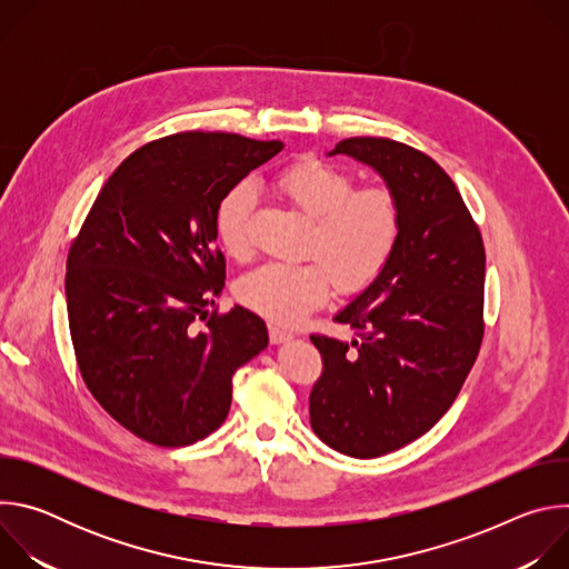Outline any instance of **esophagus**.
Here are the masks:
<instances>
[{
  "mask_svg": "<svg viewBox=\"0 0 569 569\" xmlns=\"http://www.w3.org/2000/svg\"><path fill=\"white\" fill-rule=\"evenodd\" d=\"M288 340H292V333H290V331L279 329V327H270V342H272V345H283V342H288Z\"/></svg>",
  "mask_w": 569,
  "mask_h": 569,
  "instance_id": "34e87169",
  "label": "esophagus"
}]
</instances>
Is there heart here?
Instances as JSON below:
<instances>
[{"label": "heart", "mask_w": 569, "mask_h": 569, "mask_svg": "<svg viewBox=\"0 0 569 569\" xmlns=\"http://www.w3.org/2000/svg\"><path fill=\"white\" fill-rule=\"evenodd\" d=\"M277 193L312 220L301 266L266 263L238 281L242 306L270 321L292 327L329 297L331 279L340 292L367 288L389 263L398 233L400 209L385 187L353 191V180L327 161L306 157L274 180ZM252 184H236L220 202L216 231L222 250L242 259L250 252Z\"/></svg>", "instance_id": "obj_1"}]
</instances>
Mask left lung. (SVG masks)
<instances>
[{
    "label": "left lung",
    "mask_w": 569,
    "mask_h": 569,
    "mask_svg": "<svg viewBox=\"0 0 569 569\" xmlns=\"http://www.w3.org/2000/svg\"><path fill=\"white\" fill-rule=\"evenodd\" d=\"M329 154L373 169L400 209L385 270L338 310L351 342L310 336L323 371L310 426L329 448L371 459L426 435L455 402L483 323V242L455 182L426 152L351 137Z\"/></svg>",
    "instance_id": "left-lung-1"
}]
</instances>
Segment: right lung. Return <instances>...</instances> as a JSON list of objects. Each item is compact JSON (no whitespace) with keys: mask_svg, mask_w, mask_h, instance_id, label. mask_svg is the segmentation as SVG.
<instances>
[{"mask_svg":"<svg viewBox=\"0 0 569 569\" xmlns=\"http://www.w3.org/2000/svg\"><path fill=\"white\" fill-rule=\"evenodd\" d=\"M283 148L227 132H180L126 157L67 257V315L78 369L101 408L154 446L218 430L231 378L268 347L266 321L233 306L194 319L224 286L216 250L222 198Z\"/></svg>","mask_w":569,"mask_h":569,"instance_id":"obj_1","label":"right lung"}]
</instances>
